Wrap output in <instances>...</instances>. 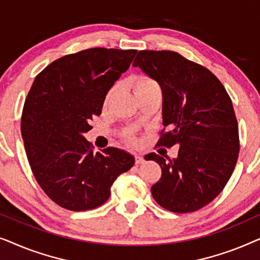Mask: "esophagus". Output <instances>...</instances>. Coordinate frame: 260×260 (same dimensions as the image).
<instances>
[{
	"mask_svg": "<svg viewBox=\"0 0 260 260\" xmlns=\"http://www.w3.org/2000/svg\"><path fill=\"white\" fill-rule=\"evenodd\" d=\"M135 157H136V165H143V163L145 162L144 158L142 157L141 155H136Z\"/></svg>",
	"mask_w": 260,
	"mask_h": 260,
	"instance_id": "obj_1",
	"label": "esophagus"
}]
</instances>
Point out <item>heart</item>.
Masks as SVG:
<instances>
[{
	"instance_id": "obj_1",
	"label": "heart",
	"mask_w": 260,
	"mask_h": 260,
	"mask_svg": "<svg viewBox=\"0 0 260 260\" xmlns=\"http://www.w3.org/2000/svg\"><path fill=\"white\" fill-rule=\"evenodd\" d=\"M158 88H159L158 85L148 77H138L134 83V90H135V93H136V95L140 93H144V92L158 90ZM116 91H117V86L112 87L111 90L109 91V93L106 94V97H105V104H109L113 95H115Z\"/></svg>"
}]
</instances>
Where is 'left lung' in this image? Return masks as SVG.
<instances>
[{
	"mask_svg": "<svg viewBox=\"0 0 260 260\" xmlns=\"http://www.w3.org/2000/svg\"><path fill=\"white\" fill-rule=\"evenodd\" d=\"M133 66L162 88V124L168 133L157 144L179 147L175 158L145 156L162 169L152 197L170 212L198 211L220 194L238 159L239 134L230 95L211 71L179 53L141 51Z\"/></svg>",
	"mask_w": 260,
	"mask_h": 260,
	"instance_id": "left-lung-1",
	"label": "left lung"
}]
</instances>
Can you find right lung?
Masks as SVG:
<instances>
[{"instance_id":"obj_1","label":"right lung","mask_w":260,"mask_h":260,"mask_svg":"<svg viewBox=\"0 0 260 260\" xmlns=\"http://www.w3.org/2000/svg\"><path fill=\"white\" fill-rule=\"evenodd\" d=\"M136 49L90 48L65 55L35 78L21 119L24 149L38 183L70 211L102 206L135 157L110 147L94 154L84 135Z\"/></svg>"}]
</instances>
